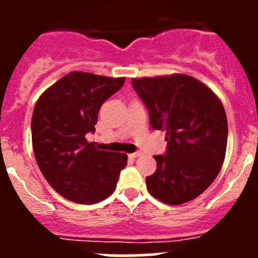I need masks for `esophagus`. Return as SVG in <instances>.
<instances>
[{
    "instance_id": "esophagus-1",
    "label": "esophagus",
    "mask_w": 258,
    "mask_h": 258,
    "mask_svg": "<svg viewBox=\"0 0 258 258\" xmlns=\"http://www.w3.org/2000/svg\"><path fill=\"white\" fill-rule=\"evenodd\" d=\"M139 156H141V152L131 153V155H130V157H131V158H137V157H139Z\"/></svg>"
}]
</instances>
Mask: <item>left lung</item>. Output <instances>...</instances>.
<instances>
[{
    "mask_svg": "<svg viewBox=\"0 0 258 258\" xmlns=\"http://www.w3.org/2000/svg\"><path fill=\"white\" fill-rule=\"evenodd\" d=\"M153 130L166 132L165 155L153 156L157 168L146 177L148 192L167 205L199 197L215 181L227 146V117L220 98L195 77L132 79Z\"/></svg>",
    "mask_w": 258,
    "mask_h": 258,
    "instance_id": "left-lung-1",
    "label": "left lung"
}]
</instances>
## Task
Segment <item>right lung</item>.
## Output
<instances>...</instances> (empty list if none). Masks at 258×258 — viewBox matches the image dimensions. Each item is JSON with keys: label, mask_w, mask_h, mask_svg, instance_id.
<instances>
[{"label": "right lung", "mask_w": 258, "mask_h": 258, "mask_svg": "<svg viewBox=\"0 0 258 258\" xmlns=\"http://www.w3.org/2000/svg\"><path fill=\"white\" fill-rule=\"evenodd\" d=\"M123 83V77L75 71L36 102L31 122L36 161L52 188L70 201L92 205L107 199L126 167V153L100 151L86 140L95 132L102 103Z\"/></svg>", "instance_id": "obj_1"}]
</instances>
